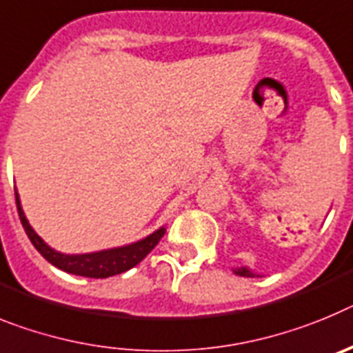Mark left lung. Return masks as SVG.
I'll return each mask as SVG.
<instances>
[{
  "instance_id": "obj_1",
  "label": "left lung",
  "mask_w": 353,
  "mask_h": 353,
  "mask_svg": "<svg viewBox=\"0 0 353 353\" xmlns=\"http://www.w3.org/2000/svg\"><path fill=\"white\" fill-rule=\"evenodd\" d=\"M234 274L241 275V277H256V275H254L249 268H245V266H243V268H236Z\"/></svg>"
}]
</instances>
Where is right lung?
Wrapping results in <instances>:
<instances>
[{"label": "right lung", "instance_id": "add662e5", "mask_svg": "<svg viewBox=\"0 0 353 353\" xmlns=\"http://www.w3.org/2000/svg\"><path fill=\"white\" fill-rule=\"evenodd\" d=\"M15 204H17V213H19V219L21 223H23L24 231L28 234L33 247L44 256V259H48L51 265L63 270L67 274L81 275V277L106 279L112 277V275L122 274L125 270L133 268V266L139 265L143 257L154 249L156 245H158V241L161 240L165 234V228H159L158 231H154L152 234L143 238V240L137 241V243L125 245V247H117V249L101 250V252L76 254V256L72 254V256H69V254L57 252V250L51 249L48 243H44V240H42L41 236L33 231L32 225H30L28 220H26V216H24L17 192H15Z\"/></svg>", "mask_w": 353, "mask_h": 353}]
</instances>
